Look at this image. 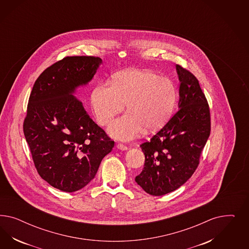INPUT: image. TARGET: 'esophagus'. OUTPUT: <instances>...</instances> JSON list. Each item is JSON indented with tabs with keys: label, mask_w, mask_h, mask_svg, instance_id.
<instances>
[{
	"label": "esophagus",
	"mask_w": 249,
	"mask_h": 249,
	"mask_svg": "<svg viewBox=\"0 0 249 249\" xmlns=\"http://www.w3.org/2000/svg\"><path fill=\"white\" fill-rule=\"evenodd\" d=\"M117 148L118 149H120V150H122V151H126V150H128V146H126V145H124V144L122 143H118L117 144Z\"/></svg>",
	"instance_id": "34e87169"
}]
</instances>
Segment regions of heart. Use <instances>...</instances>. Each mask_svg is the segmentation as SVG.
<instances>
[{"instance_id": "b5f03b06", "label": "heart", "mask_w": 249, "mask_h": 249, "mask_svg": "<svg viewBox=\"0 0 249 249\" xmlns=\"http://www.w3.org/2000/svg\"><path fill=\"white\" fill-rule=\"evenodd\" d=\"M177 90L174 82L150 70H128L114 75L110 86L98 84L91 93L93 112L100 126L109 124L125 105L128 114L114 121L110 135L120 140L135 137L142 128H161L174 110Z\"/></svg>"}]
</instances>
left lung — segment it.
Segmentation results:
<instances>
[{
	"instance_id": "obj_1",
	"label": "left lung",
	"mask_w": 249,
	"mask_h": 249,
	"mask_svg": "<svg viewBox=\"0 0 249 249\" xmlns=\"http://www.w3.org/2000/svg\"><path fill=\"white\" fill-rule=\"evenodd\" d=\"M176 69L180 108L150 141L141 144L145 162L135 181L151 196L171 193L188 180L211 132L210 108L197 78L180 65Z\"/></svg>"
}]
</instances>
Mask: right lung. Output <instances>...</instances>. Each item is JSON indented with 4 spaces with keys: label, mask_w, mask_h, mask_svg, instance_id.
Masks as SVG:
<instances>
[{
    "label": "right lung",
    "mask_w": 249,
    "mask_h": 249,
    "mask_svg": "<svg viewBox=\"0 0 249 249\" xmlns=\"http://www.w3.org/2000/svg\"><path fill=\"white\" fill-rule=\"evenodd\" d=\"M101 62L93 55L66 56L45 69L31 91L24 137L39 175L63 192L85 187L114 147L72 95L90 81Z\"/></svg>",
    "instance_id": "obj_1"
}]
</instances>
